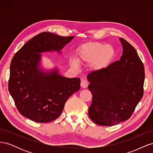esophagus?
<instances>
[{
  "label": "esophagus",
  "mask_w": 153,
  "mask_h": 153,
  "mask_svg": "<svg viewBox=\"0 0 153 153\" xmlns=\"http://www.w3.org/2000/svg\"><path fill=\"white\" fill-rule=\"evenodd\" d=\"M88 85H89V84H88V82L86 80H82V82L80 83V85H81V87L82 88H86V87H87Z\"/></svg>",
  "instance_id": "esophagus-1"
}]
</instances>
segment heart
<instances>
[{
    "label": "heart",
    "mask_w": 153,
    "mask_h": 153,
    "mask_svg": "<svg viewBox=\"0 0 153 153\" xmlns=\"http://www.w3.org/2000/svg\"><path fill=\"white\" fill-rule=\"evenodd\" d=\"M115 55L112 46L100 42H89L83 45L78 52V61L81 62H91V67L95 71L100 70L108 65ZM72 66L78 67V62L73 60Z\"/></svg>",
    "instance_id": "obj_1"
}]
</instances>
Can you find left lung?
<instances>
[{"label":"left lung","instance_id":"1","mask_svg":"<svg viewBox=\"0 0 153 153\" xmlns=\"http://www.w3.org/2000/svg\"><path fill=\"white\" fill-rule=\"evenodd\" d=\"M123 53L119 61L88 74L92 94L89 116L101 126H113L131 117L143 94L145 71L135 48L120 39Z\"/></svg>","mask_w":153,"mask_h":153}]
</instances>
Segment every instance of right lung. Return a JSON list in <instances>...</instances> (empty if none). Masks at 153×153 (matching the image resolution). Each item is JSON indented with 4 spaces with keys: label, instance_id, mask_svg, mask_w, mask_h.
<instances>
[{
    "label": "right lung",
    "instance_id": "right-lung-1",
    "mask_svg": "<svg viewBox=\"0 0 153 153\" xmlns=\"http://www.w3.org/2000/svg\"><path fill=\"white\" fill-rule=\"evenodd\" d=\"M74 36L43 32L35 36L15 54L10 64L8 89L22 115L37 123H49L62 113L67 100L80 88L79 78L63 77L54 70L38 69L41 52L63 48Z\"/></svg>",
    "mask_w": 153,
    "mask_h": 153
}]
</instances>
